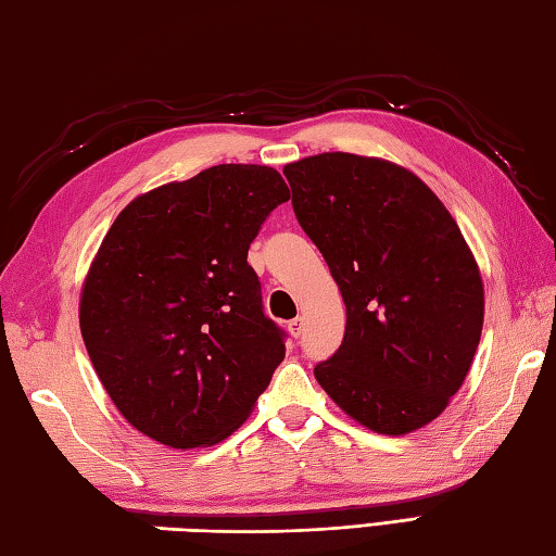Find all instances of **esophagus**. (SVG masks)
<instances>
[{"instance_id": "obj_1", "label": "esophagus", "mask_w": 556, "mask_h": 556, "mask_svg": "<svg viewBox=\"0 0 556 556\" xmlns=\"http://www.w3.org/2000/svg\"><path fill=\"white\" fill-rule=\"evenodd\" d=\"M302 329H305V319H302V317H295V319H290V321H288V331H290V337L300 339Z\"/></svg>"}]
</instances>
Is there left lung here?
<instances>
[{
  "label": "left lung",
  "mask_w": 556,
  "mask_h": 556,
  "mask_svg": "<svg viewBox=\"0 0 556 556\" xmlns=\"http://www.w3.org/2000/svg\"><path fill=\"white\" fill-rule=\"evenodd\" d=\"M282 174L345 305L343 341L314 377L375 433L431 424L484 324V286L453 215L416 174L375 156L324 152Z\"/></svg>",
  "instance_id": "obj_1"
}]
</instances>
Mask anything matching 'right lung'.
<instances>
[{
	"label": "right lung",
	"mask_w": 556,
	"mask_h": 556,
	"mask_svg": "<svg viewBox=\"0 0 556 556\" xmlns=\"http://www.w3.org/2000/svg\"><path fill=\"white\" fill-rule=\"evenodd\" d=\"M288 198L270 166L217 164L138 195L103 237L81 288V339L125 421L152 441H225L286 358L247 254Z\"/></svg>",
	"instance_id": "add662e5"
}]
</instances>
